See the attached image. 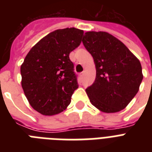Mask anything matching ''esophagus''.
I'll return each mask as SVG.
<instances>
[{"instance_id": "obj_1", "label": "esophagus", "mask_w": 152, "mask_h": 152, "mask_svg": "<svg viewBox=\"0 0 152 152\" xmlns=\"http://www.w3.org/2000/svg\"><path fill=\"white\" fill-rule=\"evenodd\" d=\"M83 76H84V72H80V76L81 78H83Z\"/></svg>"}]
</instances>
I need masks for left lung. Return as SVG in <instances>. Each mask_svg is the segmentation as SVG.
<instances>
[{
	"label": "left lung",
	"instance_id": "8db88e82",
	"mask_svg": "<svg viewBox=\"0 0 152 152\" xmlns=\"http://www.w3.org/2000/svg\"><path fill=\"white\" fill-rule=\"evenodd\" d=\"M82 42L96 68L95 82L86 89L91 104L107 113L125 109L137 94L144 77L139 59L107 32H86Z\"/></svg>",
	"mask_w": 152,
	"mask_h": 152
}]
</instances>
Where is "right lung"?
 Listing matches in <instances>:
<instances>
[{
    "label": "right lung",
    "mask_w": 152,
    "mask_h": 152,
    "mask_svg": "<svg viewBox=\"0 0 152 152\" xmlns=\"http://www.w3.org/2000/svg\"><path fill=\"white\" fill-rule=\"evenodd\" d=\"M83 31L58 29L38 42L20 67L21 85L32 108L42 115L61 113L78 88L69 53L80 46Z\"/></svg>",
    "instance_id": "obj_1"
}]
</instances>
